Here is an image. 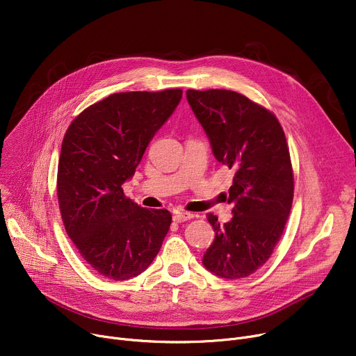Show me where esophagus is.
I'll use <instances>...</instances> for the list:
<instances>
[{
    "mask_svg": "<svg viewBox=\"0 0 356 356\" xmlns=\"http://www.w3.org/2000/svg\"><path fill=\"white\" fill-rule=\"evenodd\" d=\"M193 218V213H189V212H177L173 215V220L175 222H186V220H191Z\"/></svg>",
    "mask_w": 356,
    "mask_h": 356,
    "instance_id": "obj_1",
    "label": "esophagus"
}]
</instances>
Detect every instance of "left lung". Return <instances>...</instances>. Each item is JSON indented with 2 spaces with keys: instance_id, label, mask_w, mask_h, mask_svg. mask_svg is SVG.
<instances>
[{
  "instance_id": "left-lung-1",
  "label": "left lung",
  "mask_w": 356,
  "mask_h": 356,
  "mask_svg": "<svg viewBox=\"0 0 356 356\" xmlns=\"http://www.w3.org/2000/svg\"><path fill=\"white\" fill-rule=\"evenodd\" d=\"M207 133L215 159L234 168L228 203L232 219L208 220L215 239L202 263L220 278L255 273L282 238L293 203V168L284 131L274 114L238 92L209 89L186 92Z\"/></svg>"
}]
</instances>
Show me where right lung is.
Here are the masks:
<instances>
[{"instance_id": "1", "label": "right lung", "mask_w": 356, "mask_h": 356, "mask_svg": "<svg viewBox=\"0 0 356 356\" xmlns=\"http://www.w3.org/2000/svg\"><path fill=\"white\" fill-rule=\"evenodd\" d=\"M181 93H112L82 111L65 134L58 199L66 232L90 268L115 282L145 271L170 229V212L138 207L122 184Z\"/></svg>"}]
</instances>
